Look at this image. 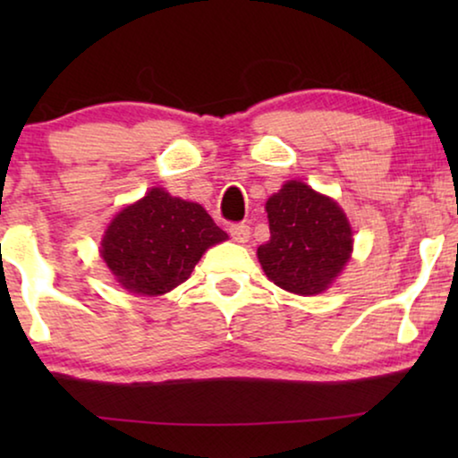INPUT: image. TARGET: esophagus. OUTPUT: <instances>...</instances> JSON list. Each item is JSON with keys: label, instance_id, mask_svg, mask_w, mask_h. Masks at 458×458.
Listing matches in <instances>:
<instances>
[{"label": "esophagus", "instance_id": "obj_1", "mask_svg": "<svg viewBox=\"0 0 458 458\" xmlns=\"http://www.w3.org/2000/svg\"><path fill=\"white\" fill-rule=\"evenodd\" d=\"M229 235L233 237V242H237V243H246L250 237V225L248 223L229 225Z\"/></svg>", "mask_w": 458, "mask_h": 458}]
</instances>
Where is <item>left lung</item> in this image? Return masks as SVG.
<instances>
[{
	"mask_svg": "<svg viewBox=\"0 0 458 458\" xmlns=\"http://www.w3.org/2000/svg\"><path fill=\"white\" fill-rule=\"evenodd\" d=\"M271 237L259 248L267 277L300 296L327 290L352 252V229L340 206L300 181L267 202Z\"/></svg>",
	"mask_w": 458,
	"mask_h": 458,
	"instance_id": "obj_1",
	"label": "left lung"
}]
</instances>
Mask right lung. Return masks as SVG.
I'll return each mask as SVG.
<instances>
[{"mask_svg":"<svg viewBox=\"0 0 458 458\" xmlns=\"http://www.w3.org/2000/svg\"><path fill=\"white\" fill-rule=\"evenodd\" d=\"M225 240L202 206L154 187L114 216L102 256L124 290L160 296L183 284L206 250Z\"/></svg>","mask_w":458,"mask_h":458,"instance_id":"1","label":"right lung"}]
</instances>
